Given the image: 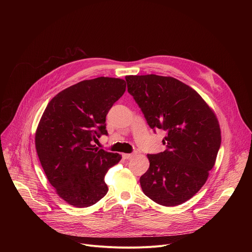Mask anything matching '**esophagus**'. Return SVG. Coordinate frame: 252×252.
<instances>
[{
	"instance_id": "obj_1",
	"label": "esophagus",
	"mask_w": 252,
	"mask_h": 252,
	"mask_svg": "<svg viewBox=\"0 0 252 252\" xmlns=\"http://www.w3.org/2000/svg\"><path fill=\"white\" fill-rule=\"evenodd\" d=\"M133 157H134L133 154H123V158H124L125 159H130V158H132Z\"/></svg>"
}]
</instances>
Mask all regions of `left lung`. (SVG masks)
<instances>
[{
  "label": "left lung",
  "instance_id": "8db88e82",
  "mask_svg": "<svg viewBox=\"0 0 252 252\" xmlns=\"http://www.w3.org/2000/svg\"><path fill=\"white\" fill-rule=\"evenodd\" d=\"M126 81L150 127L166 132V150L148 155L141 189L160 205L182 204L203 187L215 163L221 142L219 121L193 89L174 78L126 76Z\"/></svg>",
  "mask_w": 252,
  "mask_h": 252
}]
</instances>
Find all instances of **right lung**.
Returning <instances> with one entry per match:
<instances>
[{
  "label": "right lung",
  "mask_w": 252,
  "mask_h": 252,
  "mask_svg": "<svg viewBox=\"0 0 252 252\" xmlns=\"http://www.w3.org/2000/svg\"><path fill=\"white\" fill-rule=\"evenodd\" d=\"M125 92L124 80L100 77L62 91L46 107L35 150L48 181L70 205L91 206L109 190L104 175L122 157L93 140L107 135L105 117Z\"/></svg>",
  "instance_id": "obj_1"
}]
</instances>
